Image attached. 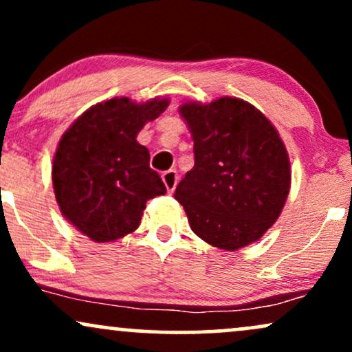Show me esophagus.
Returning a JSON list of instances; mask_svg holds the SVG:
<instances>
[{
  "label": "esophagus",
  "instance_id": "esophagus-1",
  "mask_svg": "<svg viewBox=\"0 0 352 352\" xmlns=\"http://www.w3.org/2000/svg\"><path fill=\"white\" fill-rule=\"evenodd\" d=\"M162 180H164L165 187H167L168 192L172 193L173 190H175V187H177V182H179V175H177L175 170H168V172H165L164 175H162Z\"/></svg>",
  "mask_w": 352,
  "mask_h": 352
}]
</instances>
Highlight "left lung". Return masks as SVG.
I'll use <instances>...</instances> for the list:
<instances>
[{
    "instance_id": "1",
    "label": "left lung",
    "mask_w": 352,
    "mask_h": 352,
    "mask_svg": "<svg viewBox=\"0 0 352 352\" xmlns=\"http://www.w3.org/2000/svg\"><path fill=\"white\" fill-rule=\"evenodd\" d=\"M180 114L192 132L195 165L173 197L190 228L227 252L260 240L280 217L292 185L278 131L256 107L236 98L187 102Z\"/></svg>"
}]
</instances>
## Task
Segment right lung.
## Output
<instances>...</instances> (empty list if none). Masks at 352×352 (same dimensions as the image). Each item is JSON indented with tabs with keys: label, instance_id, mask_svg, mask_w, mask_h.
I'll return each instance as SVG.
<instances>
[{
	"label": "right lung",
	"instance_id": "obj_1",
	"mask_svg": "<svg viewBox=\"0 0 352 352\" xmlns=\"http://www.w3.org/2000/svg\"><path fill=\"white\" fill-rule=\"evenodd\" d=\"M167 99L137 104L114 98L87 109L60 137L52 160V187L60 213L98 243L114 241L140 225L145 204L167 192L152 170L147 147L137 142L145 122Z\"/></svg>",
	"mask_w": 352,
	"mask_h": 352
}]
</instances>
